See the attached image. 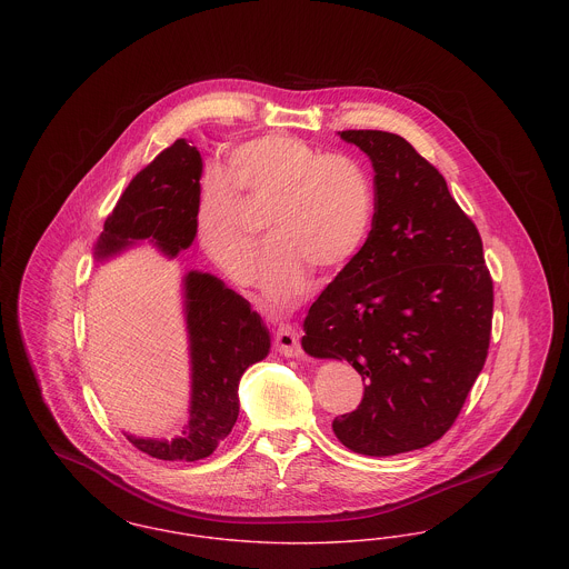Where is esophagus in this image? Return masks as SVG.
Returning <instances> with one entry per match:
<instances>
[{
    "label": "esophagus",
    "mask_w": 569,
    "mask_h": 569,
    "mask_svg": "<svg viewBox=\"0 0 569 569\" xmlns=\"http://www.w3.org/2000/svg\"><path fill=\"white\" fill-rule=\"evenodd\" d=\"M274 346L277 350L283 356H300L302 348H300V337L298 330L288 322H281L274 330Z\"/></svg>",
    "instance_id": "34e87169"
}]
</instances>
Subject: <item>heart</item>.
<instances>
[{"instance_id": "b5f03b06", "label": "heart", "mask_w": 569, "mask_h": 569, "mask_svg": "<svg viewBox=\"0 0 569 569\" xmlns=\"http://www.w3.org/2000/svg\"><path fill=\"white\" fill-rule=\"evenodd\" d=\"M271 209L272 247L260 286L274 305H292L311 283V269L341 271L367 241L373 190L360 163L311 147L297 136H260L230 156V179L207 172L196 211L207 256L237 283L256 272L260 237L251 213Z\"/></svg>"}]
</instances>
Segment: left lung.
<instances>
[{"mask_svg":"<svg viewBox=\"0 0 569 569\" xmlns=\"http://www.w3.org/2000/svg\"><path fill=\"white\" fill-rule=\"evenodd\" d=\"M376 170L369 239L305 318L302 348L348 360L365 397L335 418L358 455L392 457L437 441L455 425L487 362L492 279L476 223L446 179L406 138L339 132Z\"/></svg>","mask_w":569,"mask_h":569,"instance_id":"8db88e82","label":"left lung"}]
</instances>
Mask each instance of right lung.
<instances>
[{
	"mask_svg": "<svg viewBox=\"0 0 569 569\" xmlns=\"http://www.w3.org/2000/svg\"><path fill=\"white\" fill-rule=\"evenodd\" d=\"M202 158L188 140L144 166L104 221L96 258L107 260L149 239L174 258L196 237ZM190 335V422L172 441L126 435L140 452L162 460H200L213 455L239 418V381L247 367L267 358L271 337L251 305L221 279L191 271L183 279Z\"/></svg>",
	"mask_w": 569,
	"mask_h": 569,
	"instance_id": "add662e5",
	"label": "right lung"
}]
</instances>
